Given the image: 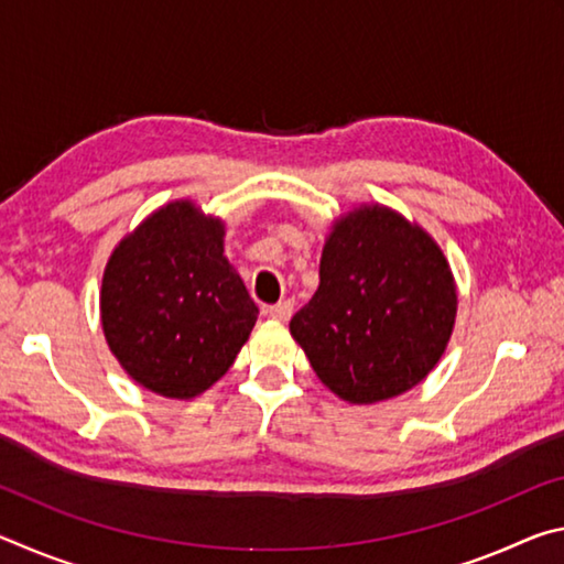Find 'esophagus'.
<instances>
[{"instance_id":"obj_1","label":"esophagus","mask_w":564,"mask_h":564,"mask_svg":"<svg viewBox=\"0 0 564 564\" xmlns=\"http://www.w3.org/2000/svg\"><path fill=\"white\" fill-rule=\"evenodd\" d=\"M265 313H269L271 318L275 321H289L291 313H293V301H281V303H273L265 308Z\"/></svg>"}]
</instances>
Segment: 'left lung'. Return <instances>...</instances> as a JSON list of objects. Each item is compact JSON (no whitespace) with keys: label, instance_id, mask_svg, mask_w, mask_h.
I'll return each instance as SVG.
<instances>
[{"label":"left lung","instance_id":"left-lung-1","mask_svg":"<svg viewBox=\"0 0 564 564\" xmlns=\"http://www.w3.org/2000/svg\"><path fill=\"white\" fill-rule=\"evenodd\" d=\"M457 295L433 238L383 206L340 218L321 256V285L291 318L316 376L348 403L417 386L451 340Z\"/></svg>","mask_w":564,"mask_h":564}]
</instances>
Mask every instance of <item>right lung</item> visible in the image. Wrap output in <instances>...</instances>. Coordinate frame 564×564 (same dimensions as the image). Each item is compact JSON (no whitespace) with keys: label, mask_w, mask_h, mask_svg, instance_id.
<instances>
[{"label":"right lung","mask_w":564,"mask_h":564,"mask_svg":"<svg viewBox=\"0 0 564 564\" xmlns=\"http://www.w3.org/2000/svg\"><path fill=\"white\" fill-rule=\"evenodd\" d=\"M259 305L224 256V226L188 202L123 238L101 283V326L123 370L166 398H194L248 340Z\"/></svg>","instance_id":"right-lung-1"}]
</instances>
